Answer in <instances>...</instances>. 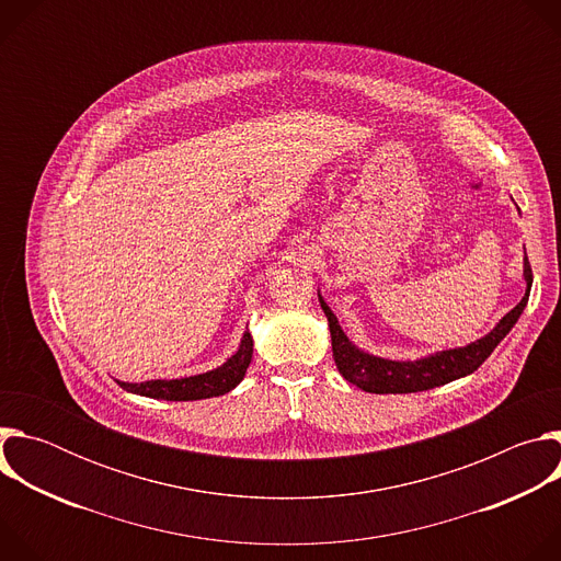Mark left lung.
<instances>
[{
  "label": "left lung",
  "instance_id": "1",
  "mask_svg": "<svg viewBox=\"0 0 561 561\" xmlns=\"http://www.w3.org/2000/svg\"><path fill=\"white\" fill-rule=\"evenodd\" d=\"M524 282H526V293H524L522 301L500 319L489 335H484L477 342H470L468 346L439 351V353H433V355H426L420 359H409V362L377 357V355H370V353L357 348L342 331L335 312L329 308L324 297L319 293H317V297H319V304H322V310L329 319L333 357H335V364H337L342 377L366 392L397 394V392H420V390H428L435 386H444L448 381H455L459 377L474 373L479 366H482L489 359V355L497 348V344L517 324L519 314L524 312V308L528 304V295H530V286H533V271H530L526 255H524Z\"/></svg>",
  "mask_w": 561,
  "mask_h": 561
}]
</instances>
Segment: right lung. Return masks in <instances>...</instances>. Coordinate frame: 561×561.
Instances as JSON below:
<instances>
[{"mask_svg":"<svg viewBox=\"0 0 561 561\" xmlns=\"http://www.w3.org/2000/svg\"><path fill=\"white\" fill-rule=\"evenodd\" d=\"M253 359V337L247 331L242 342H239V348L234 355H230L221 366L191 375V377H180V379H148V381H119L117 383L141 397L150 399H167V402H195V399H208V397H219L230 392L239 381L244 379L249 366Z\"/></svg>","mask_w":561,"mask_h":561,"instance_id":"1","label":"right lung"}]
</instances>
